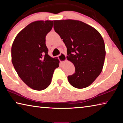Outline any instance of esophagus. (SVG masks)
I'll return each instance as SVG.
<instances>
[{"label": "esophagus", "mask_w": 123, "mask_h": 123, "mask_svg": "<svg viewBox=\"0 0 123 123\" xmlns=\"http://www.w3.org/2000/svg\"><path fill=\"white\" fill-rule=\"evenodd\" d=\"M59 60L61 62H64L66 60V55L63 53H61L58 56Z\"/></svg>", "instance_id": "obj_1"}]
</instances>
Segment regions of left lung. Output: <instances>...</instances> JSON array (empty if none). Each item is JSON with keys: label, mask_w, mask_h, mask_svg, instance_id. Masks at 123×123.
<instances>
[{"label": "left lung", "mask_w": 123, "mask_h": 123, "mask_svg": "<svg viewBox=\"0 0 123 123\" xmlns=\"http://www.w3.org/2000/svg\"><path fill=\"white\" fill-rule=\"evenodd\" d=\"M54 28L67 47V59L74 64L75 73L68 76L77 88L89 86L103 69L106 51L103 37L96 29L79 20H54Z\"/></svg>", "instance_id": "8db88e82"}]
</instances>
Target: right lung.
<instances>
[{
	"instance_id": "right-lung-1",
	"label": "right lung",
	"mask_w": 123,
	"mask_h": 123,
	"mask_svg": "<svg viewBox=\"0 0 123 123\" xmlns=\"http://www.w3.org/2000/svg\"><path fill=\"white\" fill-rule=\"evenodd\" d=\"M53 25L51 20H38L29 24L19 32L11 48L12 62L25 84L41 91L50 84L59 60L48 55L45 37Z\"/></svg>"
}]
</instances>
